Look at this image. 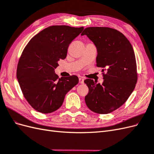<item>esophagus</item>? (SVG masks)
I'll return each mask as SVG.
<instances>
[{"label":"esophagus","mask_w":154,"mask_h":154,"mask_svg":"<svg viewBox=\"0 0 154 154\" xmlns=\"http://www.w3.org/2000/svg\"><path fill=\"white\" fill-rule=\"evenodd\" d=\"M79 82H80V83H84V80H83V78H79Z\"/></svg>","instance_id":"1"}]
</instances>
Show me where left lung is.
Listing matches in <instances>:
<instances>
[{
  "mask_svg": "<svg viewBox=\"0 0 154 154\" xmlns=\"http://www.w3.org/2000/svg\"><path fill=\"white\" fill-rule=\"evenodd\" d=\"M85 35L97 48L96 66L106 71L102 73V85L91 79L84 80L88 88L85 103L94 112L109 114L123 105L136 87L137 72L134 51L129 40L115 29L89 27L81 35Z\"/></svg>",
  "mask_w": 154,
  "mask_h": 154,
  "instance_id": "8db88e82",
  "label": "left lung"
}]
</instances>
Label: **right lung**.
Listing matches in <instances>:
<instances>
[{"mask_svg": "<svg viewBox=\"0 0 154 154\" xmlns=\"http://www.w3.org/2000/svg\"><path fill=\"white\" fill-rule=\"evenodd\" d=\"M83 27L52 26L30 40L18 60L17 78L24 97L36 111L48 114L58 109L67 93L78 83L76 75L58 78L54 69L66 58L71 42Z\"/></svg>", "mask_w": 154, "mask_h": 154, "instance_id": "right-lung-1", "label": "right lung"}]
</instances>
